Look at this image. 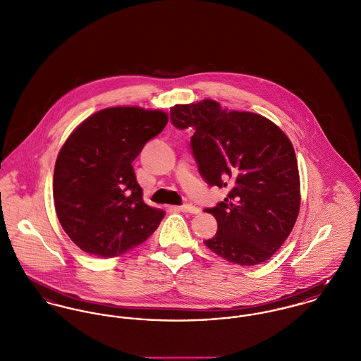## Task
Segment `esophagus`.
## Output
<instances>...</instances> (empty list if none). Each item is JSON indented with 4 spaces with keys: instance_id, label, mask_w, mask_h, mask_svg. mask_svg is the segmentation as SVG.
I'll use <instances>...</instances> for the list:
<instances>
[{
    "instance_id": "obj_1",
    "label": "esophagus",
    "mask_w": 361,
    "mask_h": 361,
    "mask_svg": "<svg viewBox=\"0 0 361 361\" xmlns=\"http://www.w3.org/2000/svg\"><path fill=\"white\" fill-rule=\"evenodd\" d=\"M176 209H178V211H180V212L192 214V215H197V214H200V208H197V207H192V205H189V204H186V205H180V207H176Z\"/></svg>"
}]
</instances>
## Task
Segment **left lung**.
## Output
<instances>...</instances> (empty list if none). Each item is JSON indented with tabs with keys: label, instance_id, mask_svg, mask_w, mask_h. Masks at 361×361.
Instances as JSON below:
<instances>
[{
	"label": "left lung",
	"instance_id": "left-lung-1",
	"mask_svg": "<svg viewBox=\"0 0 361 361\" xmlns=\"http://www.w3.org/2000/svg\"><path fill=\"white\" fill-rule=\"evenodd\" d=\"M171 121L194 128L190 146L201 176L226 188L205 212L217 221L204 243L234 264L267 262L286 240L300 211V175L288 135L264 116L227 111L214 99L171 108Z\"/></svg>",
	"mask_w": 361,
	"mask_h": 361
}]
</instances>
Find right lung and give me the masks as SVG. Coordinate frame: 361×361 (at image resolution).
I'll return each instance as SVG.
<instances>
[{
	"instance_id": "1",
	"label": "right lung",
	"mask_w": 361,
	"mask_h": 361,
	"mask_svg": "<svg viewBox=\"0 0 361 361\" xmlns=\"http://www.w3.org/2000/svg\"><path fill=\"white\" fill-rule=\"evenodd\" d=\"M169 121L163 111L115 106L82 121L60 149L53 175L59 221L83 252L116 257L141 245L164 211L146 205L133 161Z\"/></svg>"
}]
</instances>
